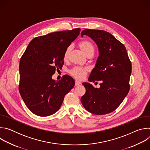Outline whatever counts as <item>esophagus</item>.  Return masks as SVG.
Here are the masks:
<instances>
[{
	"mask_svg": "<svg viewBox=\"0 0 150 150\" xmlns=\"http://www.w3.org/2000/svg\"><path fill=\"white\" fill-rule=\"evenodd\" d=\"M75 84L76 86H77V85H79L80 84H81V82H79V81H77V80H75Z\"/></svg>",
	"mask_w": 150,
	"mask_h": 150,
	"instance_id": "34e87169",
	"label": "esophagus"
}]
</instances>
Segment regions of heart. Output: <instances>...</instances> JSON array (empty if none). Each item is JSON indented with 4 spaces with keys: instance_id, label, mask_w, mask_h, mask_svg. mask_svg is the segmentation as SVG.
<instances>
[{
    "instance_id": "obj_1",
    "label": "heart",
    "mask_w": 150,
    "mask_h": 150,
    "mask_svg": "<svg viewBox=\"0 0 150 150\" xmlns=\"http://www.w3.org/2000/svg\"><path fill=\"white\" fill-rule=\"evenodd\" d=\"M78 46L80 50L83 52V53L87 56L89 54H94V46L90 41L87 40H82L79 42ZM71 50V46H68L66 48L65 51H64L63 54V59L64 61H67L68 60ZM90 69L88 68L75 67L70 70L69 74L76 79H83L85 77V76L87 75Z\"/></svg>"
}]
</instances>
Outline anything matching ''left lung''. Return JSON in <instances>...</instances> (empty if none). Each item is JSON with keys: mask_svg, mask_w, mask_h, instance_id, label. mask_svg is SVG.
<instances>
[{"mask_svg": "<svg viewBox=\"0 0 150 150\" xmlns=\"http://www.w3.org/2000/svg\"><path fill=\"white\" fill-rule=\"evenodd\" d=\"M81 35L89 36L98 46L99 56L88 80L101 81L99 88L89 83H82L86 92L81 97V103L85 109L94 115L110 113L129 93L131 62L125 46L110 33L87 29Z\"/></svg>", "mask_w": 150, "mask_h": 150, "instance_id": "left-lung-1", "label": "left lung"}]
</instances>
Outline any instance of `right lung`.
I'll return each instance as SVG.
<instances>
[{
  "label": "right lung",
  "instance_id": "obj_1",
  "mask_svg": "<svg viewBox=\"0 0 150 150\" xmlns=\"http://www.w3.org/2000/svg\"><path fill=\"white\" fill-rule=\"evenodd\" d=\"M79 28L54 32L33 39L19 61V91L34 114L48 116L60 108L64 97L75 85L74 79L52 76L64 64L63 52L79 35Z\"/></svg>",
  "mask_w": 150,
  "mask_h": 150
}]
</instances>
